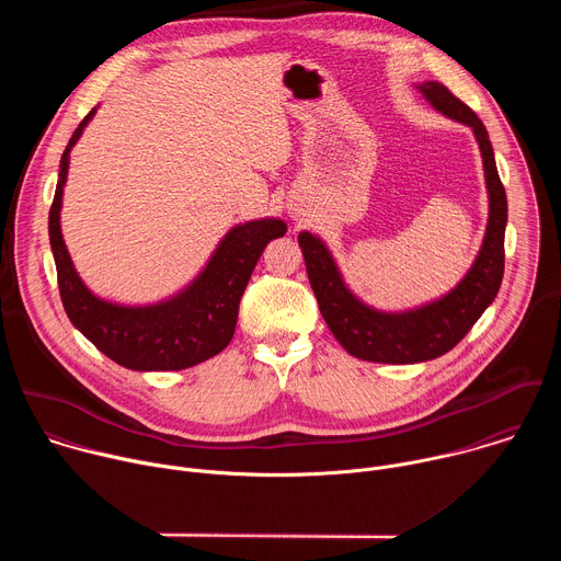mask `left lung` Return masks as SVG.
Returning <instances> with one entry per match:
<instances>
[{
    "label": "left lung",
    "instance_id": "left-lung-1",
    "mask_svg": "<svg viewBox=\"0 0 561 561\" xmlns=\"http://www.w3.org/2000/svg\"><path fill=\"white\" fill-rule=\"evenodd\" d=\"M417 93L444 117L468 126L482 154L489 219L482 247L466 275L444 295L404 310H381L359 299L346 284L331 249L319 234H297L310 288L335 340L357 359L379 364H420L455 348L493 304L504 275L506 191L500 182L489 133L463 102L444 84H415Z\"/></svg>",
    "mask_w": 561,
    "mask_h": 561
}]
</instances>
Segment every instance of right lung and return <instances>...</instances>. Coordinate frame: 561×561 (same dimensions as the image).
<instances>
[{"label":"right lung","mask_w":561,"mask_h":561,"mask_svg":"<svg viewBox=\"0 0 561 561\" xmlns=\"http://www.w3.org/2000/svg\"><path fill=\"white\" fill-rule=\"evenodd\" d=\"M93 108L72 133L61 159L59 180L48 215L50 251L64 310L72 327L124 368L184 370L221 353L237 324L239 299L264 253L286 221L262 217L234 224L215 247L202 271L178 293L150 304H122L93 293L79 277L61 234V199L68 180L70 150L95 117Z\"/></svg>","instance_id":"add662e5"}]
</instances>
